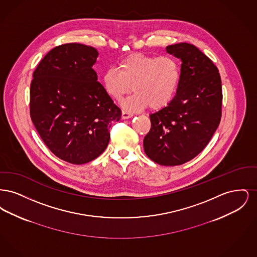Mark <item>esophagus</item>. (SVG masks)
<instances>
[{"instance_id": "34e87169", "label": "esophagus", "mask_w": 257, "mask_h": 257, "mask_svg": "<svg viewBox=\"0 0 257 257\" xmlns=\"http://www.w3.org/2000/svg\"><path fill=\"white\" fill-rule=\"evenodd\" d=\"M122 116L123 119H127V118H130L133 116V113L130 112V111H127V110H122Z\"/></svg>"}]
</instances>
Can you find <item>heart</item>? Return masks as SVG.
<instances>
[{
	"label": "heart",
	"mask_w": 257,
	"mask_h": 257,
	"mask_svg": "<svg viewBox=\"0 0 257 257\" xmlns=\"http://www.w3.org/2000/svg\"><path fill=\"white\" fill-rule=\"evenodd\" d=\"M181 79V67L171 56L133 54L110 68L102 76V84L110 97L119 100L134 90L123 107L140 110L149 106L151 110L166 107L174 97Z\"/></svg>",
	"instance_id": "1"
}]
</instances>
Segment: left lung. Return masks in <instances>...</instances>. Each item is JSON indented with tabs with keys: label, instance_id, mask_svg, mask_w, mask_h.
I'll use <instances>...</instances> for the list:
<instances>
[{
	"label": "left lung",
	"instance_id": "obj_1",
	"mask_svg": "<svg viewBox=\"0 0 257 257\" xmlns=\"http://www.w3.org/2000/svg\"><path fill=\"white\" fill-rule=\"evenodd\" d=\"M166 50L182 61L181 79L168 106L150 114L144 148L159 165L179 166L204 149L220 124L221 80L217 66L195 45L177 43Z\"/></svg>",
	"mask_w": 257,
	"mask_h": 257
}]
</instances>
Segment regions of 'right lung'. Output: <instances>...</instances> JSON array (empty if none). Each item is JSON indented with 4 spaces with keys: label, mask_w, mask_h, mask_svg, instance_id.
Listing matches in <instances>:
<instances>
[{
    "label": "right lung",
    "mask_w": 257,
    "mask_h": 257,
    "mask_svg": "<svg viewBox=\"0 0 257 257\" xmlns=\"http://www.w3.org/2000/svg\"><path fill=\"white\" fill-rule=\"evenodd\" d=\"M97 57L91 46L62 44L51 50L33 74L31 118L51 152L70 164H86L102 154L110 123L121 117L92 68Z\"/></svg>",
    "instance_id": "1"
}]
</instances>
